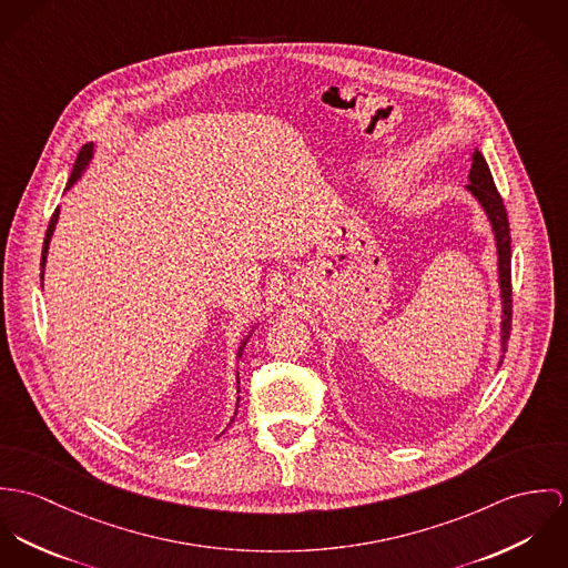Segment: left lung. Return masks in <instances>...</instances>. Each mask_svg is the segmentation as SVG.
I'll return each mask as SVG.
<instances>
[{"instance_id": "obj_1", "label": "left lung", "mask_w": 568, "mask_h": 568, "mask_svg": "<svg viewBox=\"0 0 568 568\" xmlns=\"http://www.w3.org/2000/svg\"><path fill=\"white\" fill-rule=\"evenodd\" d=\"M470 193L481 202L486 209L490 224L497 235V253H499V281H501V298H504V351H507V339L511 331V240H509V222L505 211L504 197L497 191L493 181L490 168L481 152L473 154V168H470Z\"/></svg>"}]
</instances>
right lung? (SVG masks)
<instances>
[{
  "label": "right lung",
  "mask_w": 568,
  "mask_h": 568,
  "mask_svg": "<svg viewBox=\"0 0 568 568\" xmlns=\"http://www.w3.org/2000/svg\"><path fill=\"white\" fill-rule=\"evenodd\" d=\"M93 156V143H87V145H82V150L78 152V159H75V165H73V170H71V176H69V183H67V190L80 179V174H82V170L87 168V163H89V159ZM57 220H59V209L54 211V215H52V220H50V226H48V233H45V242H43V254H41V270L45 267V254H48V248H50V240H52V233H54V226H57ZM41 278H43V274H41ZM246 342H248V337L242 342V348H240V355H242V351H244V346H246Z\"/></svg>",
  "instance_id": "right-lung-1"
}]
</instances>
